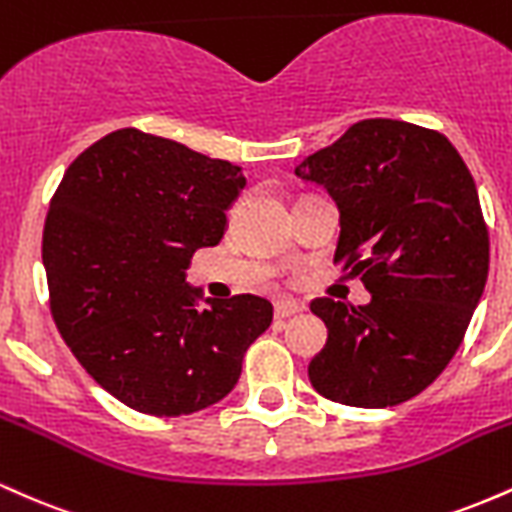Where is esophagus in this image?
I'll return each instance as SVG.
<instances>
[{
	"instance_id": "34e87169",
	"label": "esophagus",
	"mask_w": 512,
	"mask_h": 512,
	"mask_svg": "<svg viewBox=\"0 0 512 512\" xmlns=\"http://www.w3.org/2000/svg\"><path fill=\"white\" fill-rule=\"evenodd\" d=\"M298 313H303V305H298L293 301H279L274 305V315L279 317V320H286V317L298 315Z\"/></svg>"
}]
</instances>
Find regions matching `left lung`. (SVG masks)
Listing matches in <instances>:
<instances>
[{
    "label": "left lung",
    "mask_w": 512,
    "mask_h": 512,
    "mask_svg": "<svg viewBox=\"0 0 512 512\" xmlns=\"http://www.w3.org/2000/svg\"><path fill=\"white\" fill-rule=\"evenodd\" d=\"M339 209L334 260L363 274L370 303L315 298L327 344L308 366L322 397L361 409L407 402L460 349L489 276L477 185L443 134L361 120L296 166Z\"/></svg>",
    "instance_id": "left-lung-1"
}]
</instances>
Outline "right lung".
<instances>
[{"instance_id":"right-lung-1","label":"right lung","mask_w":512,"mask_h":512,"mask_svg":"<svg viewBox=\"0 0 512 512\" xmlns=\"http://www.w3.org/2000/svg\"><path fill=\"white\" fill-rule=\"evenodd\" d=\"M243 187L240 166L132 127L64 173L43 233L50 310L76 361L129 409L211 407L272 325L264 298H204L185 281L192 255L219 245Z\"/></svg>"}]
</instances>
